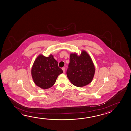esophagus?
I'll use <instances>...</instances> for the list:
<instances>
[{
    "mask_svg": "<svg viewBox=\"0 0 131 131\" xmlns=\"http://www.w3.org/2000/svg\"><path fill=\"white\" fill-rule=\"evenodd\" d=\"M62 70H63V72H64L65 71V67L62 68Z\"/></svg>",
    "mask_w": 131,
    "mask_h": 131,
    "instance_id": "esophagus-1",
    "label": "esophagus"
}]
</instances>
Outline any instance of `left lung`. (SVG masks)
Returning a JSON list of instances; mask_svg holds the SVG:
<instances>
[{"label": "left lung", "mask_w": 131, "mask_h": 131, "mask_svg": "<svg viewBox=\"0 0 131 131\" xmlns=\"http://www.w3.org/2000/svg\"><path fill=\"white\" fill-rule=\"evenodd\" d=\"M67 75L72 84L82 87L91 82L95 73V67L88 53L83 51L80 56L71 54Z\"/></svg>", "instance_id": "obj_1"}]
</instances>
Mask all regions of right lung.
I'll return each mask as SVG.
<instances>
[{"instance_id":"1","label":"right lung","mask_w":131,"mask_h":131,"mask_svg":"<svg viewBox=\"0 0 131 131\" xmlns=\"http://www.w3.org/2000/svg\"><path fill=\"white\" fill-rule=\"evenodd\" d=\"M63 73L52 55L49 57L39 55L34 62L31 73L34 82L44 89L53 86L58 76Z\"/></svg>"}]
</instances>
